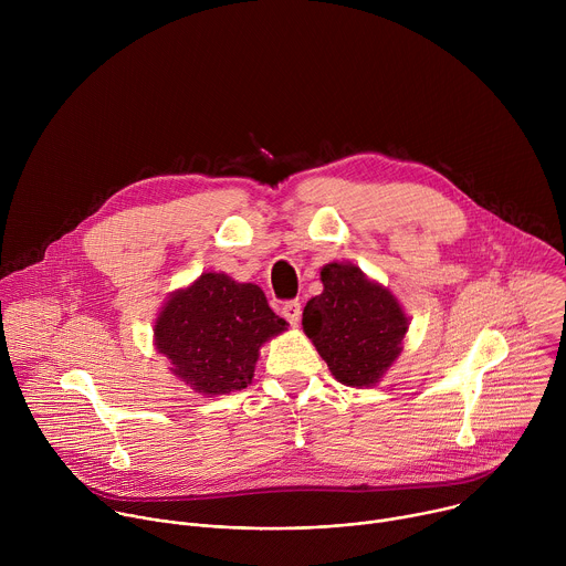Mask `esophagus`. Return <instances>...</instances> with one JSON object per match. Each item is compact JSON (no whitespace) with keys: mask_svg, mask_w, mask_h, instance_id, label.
Instances as JSON below:
<instances>
[{"mask_svg":"<svg viewBox=\"0 0 566 566\" xmlns=\"http://www.w3.org/2000/svg\"><path fill=\"white\" fill-rule=\"evenodd\" d=\"M282 315L291 322V325L295 327L297 322H300V315H302V304L297 302V300H289V302H284V306H282Z\"/></svg>","mask_w":566,"mask_h":566,"instance_id":"obj_1","label":"esophagus"}]
</instances>
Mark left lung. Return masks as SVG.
Listing matches in <instances>:
<instances>
[{"instance_id": "1", "label": "left lung", "mask_w": 566, "mask_h": 566, "mask_svg": "<svg viewBox=\"0 0 566 566\" xmlns=\"http://www.w3.org/2000/svg\"><path fill=\"white\" fill-rule=\"evenodd\" d=\"M319 277L325 291L304 306V334L343 385L378 382L402 349L406 313L387 289L352 264H327Z\"/></svg>"}]
</instances>
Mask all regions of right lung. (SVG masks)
I'll return each mask as SVG.
<instances>
[{
    "mask_svg": "<svg viewBox=\"0 0 566 566\" xmlns=\"http://www.w3.org/2000/svg\"><path fill=\"white\" fill-rule=\"evenodd\" d=\"M286 329L255 284L203 273L172 295L156 319V349L172 371L206 396L244 389L253 380L260 347Z\"/></svg>",
    "mask_w": 566,
    "mask_h": 566,
    "instance_id": "right-lung-1",
    "label": "right lung"
}]
</instances>
